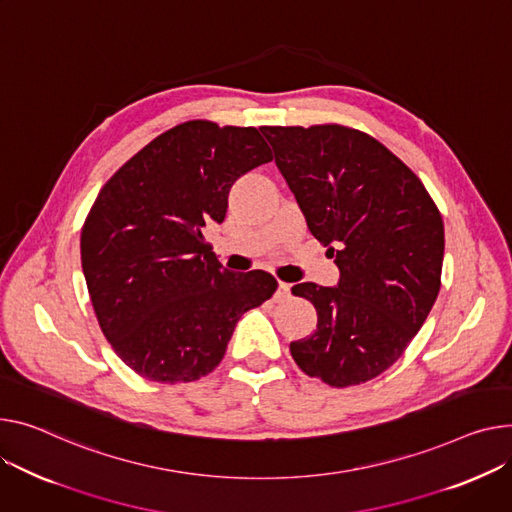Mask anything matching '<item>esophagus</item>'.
Masks as SVG:
<instances>
[{
    "mask_svg": "<svg viewBox=\"0 0 512 512\" xmlns=\"http://www.w3.org/2000/svg\"><path fill=\"white\" fill-rule=\"evenodd\" d=\"M286 298H290V284L278 282V290H276V294H274V300H276V302H284Z\"/></svg>",
    "mask_w": 512,
    "mask_h": 512,
    "instance_id": "34e87169",
    "label": "esophagus"
}]
</instances>
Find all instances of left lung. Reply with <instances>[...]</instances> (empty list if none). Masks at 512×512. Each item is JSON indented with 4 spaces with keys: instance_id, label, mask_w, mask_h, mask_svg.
<instances>
[{
    "instance_id": "left-lung-1",
    "label": "left lung",
    "mask_w": 512,
    "mask_h": 512,
    "mask_svg": "<svg viewBox=\"0 0 512 512\" xmlns=\"http://www.w3.org/2000/svg\"><path fill=\"white\" fill-rule=\"evenodd\" d=\"M311 234L335 257V288L296 284L317 331L294 362L331 387L379 377L410 346L440 290L445 226L422 181L381 142L344 125L261 127Z\"/></svg>"
}]
</instances>
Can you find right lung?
<instances>
[{"label":"right lung","instance_id":"1","mask_svg":"<svg viewBox=\"0 0 512 512\" xmlns=\"http://www.w3.org/2000/svg\"><path fill=\"white\" fill-rule=\"evenodd\" d=\"M271 158L255 127L197 119L160 133L100 189L82 269L102 333L140 377H206L238 319L276 292L267 271L222 269L201 234L224 220L234 181Z\"/></svg>","mask_w":512,"mask_h":512}]
</instances>
